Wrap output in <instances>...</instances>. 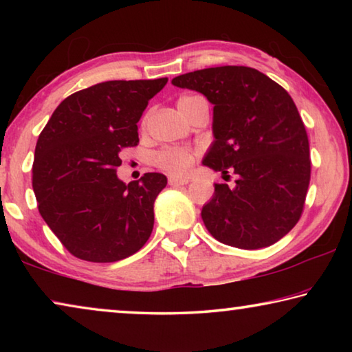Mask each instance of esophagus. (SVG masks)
Here are the masks:
<instances>
[{"label":"esophagus","instance_id":"obj_1","mask_svg":"<svg viewBox=\"0 0 352 352\" xmlns=\"http://www.w3.org/2000/svg\"><path fill=\"white\" fill-rule=\"evenodd\" d=\"M188 183H189L188 177H175V175L169 177V184H172V186H180V184H188Z\"/></svg>","mask_w":352,"mask_h":352}]
</instances>
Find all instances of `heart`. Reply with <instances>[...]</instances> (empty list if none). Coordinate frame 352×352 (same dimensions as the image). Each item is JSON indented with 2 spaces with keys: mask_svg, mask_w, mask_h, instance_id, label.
<instances>
[{
  "mask_svg": "<svg viewBox=\"0 0 352 352\" xmlns=\"http://www.w3.org/2000/svg\"><path fill=\"white\" fill-rule=\"evenodd\" d=\"M195 99H199V96H182L177 102L178 109L183 113H186L188 105ZM153 162L163 170L172 172V174H183V172H186L189 169V166L192 164L194 153L183 147H168L155 155Z\"/></svg>",
  "mask_w": 352,
  "mask_h": 352,
  "instance_id": "heart-1",
  "label": "heart"
}]
</instances>
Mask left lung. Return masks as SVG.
I'll return each mask as SVG.
<instances>
[{
    "mask_svg": "<svg viewBox=\"0 0 352 352\" xmlns=\"http://www.w3.org/2000/svg\"><path fill=\"white\" fill-rule=\"evenodd\" d=\"M214 105V142L204 166L239 175L234 188L214 184L201 208L212 237L256 250L273 245L301 217L311 182L306 127L290 94L248 67H217L172 79Z\"/></svg>",
    "mask_w": 352,
    "mask_h": 352,
    "instance_id": "left-lung-1",
    "label": "left lung"
}]
</instances>
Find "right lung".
Masks as SVG:
<instances>
[{"label":"right lung","mask_w":352,"mask_h":352,"mask_svg":"<svg viewBox=\"0 0 352 352\" xmlns=\"http://www.w3.org/2000/svg\"><path fill=\"white\" fill-rule=\"evenodd\" d=\"M166 83H96L62 100L41 130L32 166L38 211L76 258L116 262L151 237L155 199L168 178L147 172L126 184L116 169L122 148L138 146L136 124Z\"/></svg>","instance_id":"right-lung-1"}]
</instances>
